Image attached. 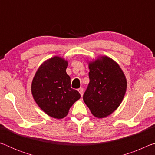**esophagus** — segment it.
<instances>
[{
	"instance_id": "1",
	"label": "esophagus",
	"mask_w": 155,
	"mask_h": 155,
	"mask_svg": "<svg viewBox=\"0 0 155 155\" xmlns=\"http://www.w3.org/2000/svg\"><path fill=\"white\" fill-rule=\"evenodd\" d=\"M78 91H79V93H80V94H81V97H82L83 95V89L82 87H81V88L78 89Z\"/></svg>"
}]
</instances>
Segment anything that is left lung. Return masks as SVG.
Returning a JSON list of instances; mask_svg holds the SVG:
<instances>
[{"mask_svg": "<svg viewBox=\"0 0 155 155\" xmlns=\"http://www.w3.org/2000/svg\"><path fill=\"white\" fill-rule=\"evenodd\" d=\"M90 83L83 101L94 116L102 118L112 114L124 98L127 80L114 60L103 57L89 65Z\"/></svg>", "mask_w": 155, "mask_h": 155, "instance_id": "left-lung-1", "label": "left lung"}]
</instances>
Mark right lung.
<instances>
[{
    "label": "right lung",
    "mask_w": 155,
    "mask_h": 155,
    "mask_svg": "<svg viewBox=\"0 0 155 155\" xmlns=\"http://www.w3.org/2000/svg\"><path fill=\"white\" fill-rule=\"evenodd\" d=\"M68 62L54 57L41 64L33 78L31 91L36 103L51 117L61 119L81 95L71 88Z\"/></svg>",
    "instance_id": "add662e5"
}]
</instances>
